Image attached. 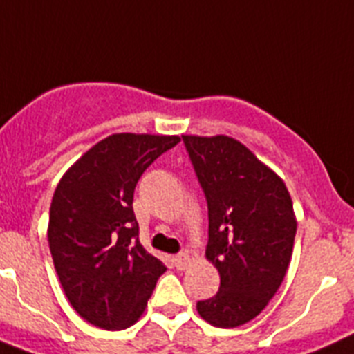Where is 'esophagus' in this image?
Here are the masks:
<instances>
[{
    "mask_svg": "<svg viewBox=\"0 0 354 354\" xmlns=\"http://www.w3.org/2000/svg\"><path fill=\"white\" fill-rule=\"evenodd\" d=\"M190 262H192V258H190L187 253H180V254H176V257H174V266H176L180 270L185 269V267L189 266Z\"/></svg>",
    "mask_w": 354,
    "mask_h": 354,
    "instance_id": "34e87169",
    "label": "esophagus"
}]
</instances>
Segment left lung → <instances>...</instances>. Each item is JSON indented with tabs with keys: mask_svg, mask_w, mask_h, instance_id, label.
I'll return each mask as SVG.
<instances>
[{
	"mask_svg": "<svg viewBox=\"0 0 354 354\" xmlns=\"http://www.w3.org/2000/svg\"><path fill=\"white\" fill-rule=\"evenodd\" d=\"M208 203L207 260L219 270V292L198 301V313L217 328L254 319L287 274L296 215L283 180L242 142L181 135Z\"/></svg>",
	"mask_w": 354,
	"mask_h": 354,
	"instance_id": "1",
	"label": "left lung"
}]
</instances>
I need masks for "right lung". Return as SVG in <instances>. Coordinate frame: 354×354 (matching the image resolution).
Instances as JSON below:
<instances>
[{"mask_svg":"<svg viewBox=\"0 0 354 354\" xmlns=\"http://www.w3.org/2000/svg\"><path fill=\"white\" fill-rule=\"evenodd\" d=\"M178 135L113 133L71 165L49 208L58 279L80 317L103 330L139 321L167 267L139 242L135 185Z\"/></svg>","mask_w":354,"mask_h":354,"instance_id":"add662e5","label":"right lung"}]
</instances>
